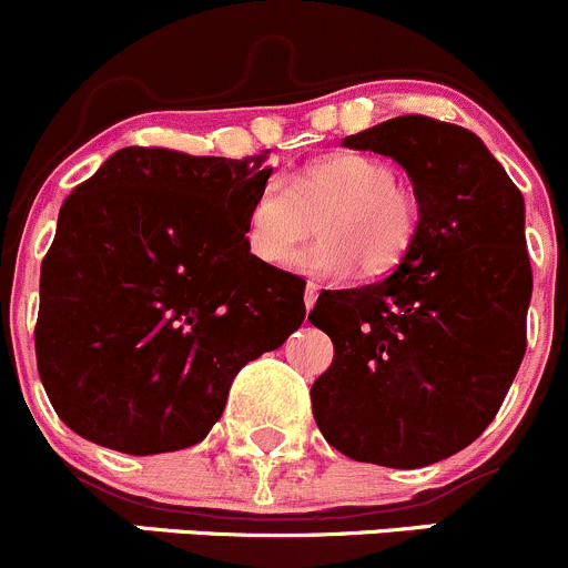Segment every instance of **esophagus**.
I'll return each instance as SVG.
<instances>
[{"mask_svg":"<svg viewBox=\"0 0 568 568\" xmlns=\"http://www.w3.org/2000/svg\"><path fill=\"white\" fill-rule=\"evenodd\" d=\"M316 300H318V285L316 283H307L305 285V307H307V311H313Z\"/></svg>","mask_w":568,"mask_h":568,"instance_id":"34e87169","label":"esophagus"}]
</instances>
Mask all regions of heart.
<instances>
[{
    "instance_id": "obj_1",
    "label": "heart",
    "mask_w": 568,
    "mask_h": 568,
    "mask_svg": "<svg viewBox=\"0 0 568 568\" xmlns=\"http://www.w3.org/2000/svg\"><path fill=\"white\" fill-rule=\"evenodd\" d=\"M316 216L321 236L294 257L296 268L341 277L357 263L359 274L374 277L412 247L420 205L385 159L332 153L263 183L244 227L250 255L266 266H283L311 236Z\"/></svg>"
}]
</instances>
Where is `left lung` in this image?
<instances>
[{"instance_id":"8db88e82","label":"left lung","mask_w":568,"mask_h":568,"mask_svg":"<svg viewBox=\"0 0 568 568\" xmlns=\"http://www.w3.org/2000/svg\"><path fill=\"white\" fill-rule=\"evenodd\" d=\"M343 145L409 173L420 225L385 280L318 296L307 318L335 357L313 382V415L348 459L426 467L484 434L525 357L523 192L473 131L426 114L385 120Z\"/></svg>"}]
</instances>
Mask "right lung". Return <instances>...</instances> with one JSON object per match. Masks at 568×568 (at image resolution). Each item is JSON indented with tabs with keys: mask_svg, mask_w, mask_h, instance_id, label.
Returning a JSON list of instances; mask_svg holds the SVG:
<instances>
[{
	"mask_svg": "<svg viewBox=\"0 0 568 568\" xmlns=\"http://www.w3.org/2000/svg\"><path fill=\"white\" fill-rule=\"evenodd\" d=\"M268 153L131 145L79 183L40 266L38 374L90 443L151 456L205 439L231 382L305 321V280L255 261Z\"/></svg>",
	"mask_w": 568,
	"mask_h": 568,
	"instance_id": "obj_1",
	"label": "right lung"
}]
</instances>
